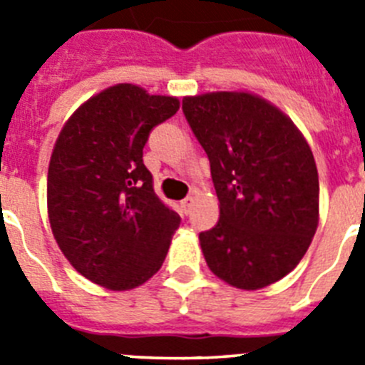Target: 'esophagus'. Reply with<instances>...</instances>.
Segmentation results:
<instances>
[{
	"mask_svg": "<svg viewBox=\"0 0 365 365\" xmlns=\"http://www.w3.org/2000/svg\"><path fill=\"white\" fill-rule=\"evenodd\" d=\"M192 206H193V197H186L180 201V210L185 212V214H188V212L192 210Z\"/></svg>",
	"mask_w": 365,
	"mask_h": 365,
	"instance_id": "obj_1",
	"label": "esophagus"
}]
</instances>
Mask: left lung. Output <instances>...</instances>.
I'll list each match as a JSON object with an SVG mask.
<instances>
[{
  "mask_svg": "<svg viewBox=\"0 0 365 365\" xmlns=\"http://www.w3.org/2000/svg\"><path fill=\"white\" fill-rule=\"evenodd\" d=\"M182 111L208 155L219 221L199 234L212 272L256 291L299 263L318 227L320 185L307 140L250 93L186 96Z\"/></svg>",
  "mask_w": 365,
  "mask_h": 365,
  "instance_id": "left-lung-1",
  "label": "left lung"
}]
</instances>
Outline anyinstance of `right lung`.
<instances>
[{"label":"right lung","instance_id":"obj_1","mask_svg":"<svg viewBox=\"0 0 365 365\" xmlns=\"http://www.w3.org/2000/svg\"><path fill=\"white\" fill-rule=\"evenodd\" d=\"M177 111L175 96L117 83L83 102L58 135L47 173L51 228L93 283L130 291L163 267L180 217L157 197L143 150Z\"/></svg>","mask_w":365,"mask_h":365}]
</instances>
